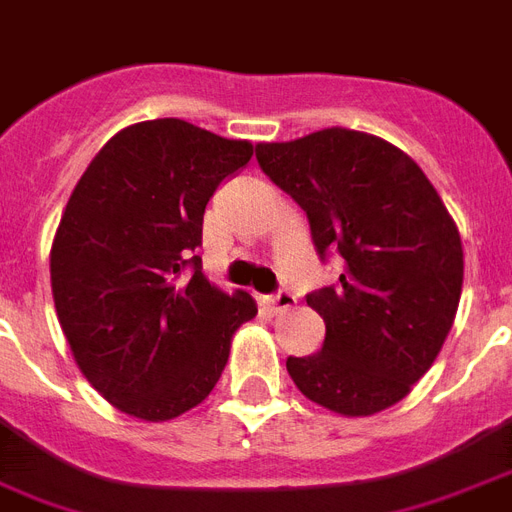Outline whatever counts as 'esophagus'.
<instances>
[{"label":"esophagus","mask_w":512,"mask_h":512,"mask_svg":"<svg viewBox=\"0 0 512 512\" xmlns=\"http://www.w3.org/2000/svg\"><path fill=\"white\" fill-rule=\"evenodd\" d=\"M295 303H298V298H295L290 290H279L276 295H268V298H265V306L271 308L273 314H282V311L292 308Z\"/></svg>","instance_id":"1"}]
</instances>
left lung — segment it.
<instances>
[{
  "label": "left lung",
  "instance_id": "8db88e82",
  "mask_svg": "<svg viewBox=\"0 0 512 512\" xmlns=\"http://www.w3.org/2000/svg\"><path fill=\"white\" fill-rule=\"evenodd\" d=\"M257 163L306 212L319 257H343L338 284L306 298L325 319L322 351L290 357L287 373L341 416L400 403L432 368L462 298V239L438 190L400 147L338 126L260 142Z\"/></svg>",
  "mask_w": 512,
  "mask_h": 512
}]
</instances>
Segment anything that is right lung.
<instances>
[{
  "label": "right lung",
  "mask_w": 512,
  "mask_h": 512,
  "mask_svg": "<svg viewBox=\"0 0 512 512\" xmlns=\"http://www.w3.org/2000/svg\"><path fill=\"white\" fill-rule=\"evenodd\" d=\"M252 150L177 117L144 120L74 185L50 249L53 300L77 368L117 411L169 421L204 403L257 314L249 292H222L190 257L209 198Z\"/></svg>",
  "instance_id": "add662e5"
}]
</instances>
